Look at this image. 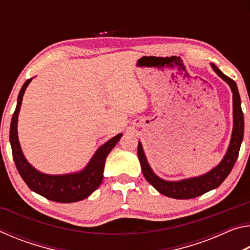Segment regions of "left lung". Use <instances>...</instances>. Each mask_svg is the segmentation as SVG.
<instances>
[{
  "instance_id": "left-lung-1",
  "label": "left lung",
  "mask_w": 250,
  "mask_h": 250,
  "mask_svg": "<svg viewBox=\"0 0 250 250\" xmlns=\"http://www.w3.org/2000/svg\"><path fill=\"white\" fill-rule=\"evenodd\" d=\"M211 67L215 70L219 77L225 80L229 84L230 89L232 91V108H234V128H232L231 140L228 147L225 158L218 166L213 168L210 172L206 173L205 175L193 177V179H188L179 182H168L160 179L156 176L153 171L151 170L147 161L146 159L145 152H143L141 143L138 145V158L140 161L142 173L145 175L146 180L153 186V188L159 191L163 195L176 198V200H188L196 196L203 195L206 192L210 191L218 188L226 177L229 174L232 167L235 166V162L238 158L239 149L242 146L243 138H244V113L242 110V104H240V97L237 88L236 83L231 78L227 77L224 75L221 70L218 69L216 65L211 64Z\"/></svg>"
}]
</instances>
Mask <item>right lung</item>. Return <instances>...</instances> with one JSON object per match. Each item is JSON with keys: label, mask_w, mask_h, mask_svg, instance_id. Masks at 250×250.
<instances>
[{"label": "right lung", "mask_w": 250, "mask_h": 250, "mask_svg": "<svg viewBox=\"0 0 250 250\" xmlns=\"http://www.w3.org/2000/svg\"><path fill=\"white\" fill-rule=\"evenodd\" d=\"M32 79L33 78L27 79L23 84L11 121L10 142L16 168L28 188L47 200L58 203H74L82 201L89 196L101 184L104 177L105 158L120 140L122 134L116 135L110 139L108 142H105L104 146H101L92 156L87 167L82 172L75 173V174L47 175L35 170L24 158L18 138V118L20 108L22 104L24 92Z\"/></svg>", "instance_id": "right-lung-1"}]
</instances>
